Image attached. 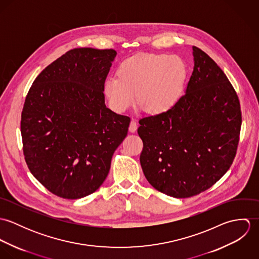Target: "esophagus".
Masks as SVG:
<instances>
[{"mask_svg":"<svg viewBox=\"0 0 259 259\" xmlns=\"http://www.w3.org/2000/svg\"><path fill=\"white\" fill-rule=\"evenodd\" d=\"M137 128H138V121L136 120V119H132V121H131V123H130V127H128V130H130V132L131 133H135L136 131H137Z\"/></svg>","mask_w":259,"mask_h":259,"instance_id":"1","label":"esophagus"}]
</instances>
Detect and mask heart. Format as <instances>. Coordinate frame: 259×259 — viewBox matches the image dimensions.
Masks as SVG:
<instances>
[{
	"instance_id": "heart-1",
	"label": "heart",
	"mask_w": 259,
	"mask_h": 259,
	"mask_svg": "<svg viewBox=\"0 0 259 259\" xmlns=\"http://www.w3.org/2000/svg\"><path fill=\"white\" fill-rule=\"evenodd\" d=\"M187 69L182 58L165 54H139L120 63L104 93L111 109L123 111L136 102L150 114L169 111L181 99Z\"/></svg>"
}]
</instances>
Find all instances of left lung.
I'll use <instances>...</instances> for the list:
<instances>
[{
  "instance_id": "obj_1",
  "label": "left lung",
  "mask_w": 259,
  "mask_h": 259,
  "mask_svg": "<svg viewBox=\"0 0 259 259\" xmlns=\"http://www.w3.org/2000/svg\"><path fill=\"white\" fill-rule=\"evenodd\" d=\"M185 95L169 110L139 120L141 165L156 190L186 198L219 182L235 157L241 127L237 94L218 64L193 47Z\"/></svg>"
}]
</instances>
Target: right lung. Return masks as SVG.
I'll list each match as a JSON object with an SVG mask.
<instances>
[{
  "instance_id": "add662e5",
  "label": "right lung",
  "mask_w": 259,
  "mask_h": 259,
  "mask_svg": "<svg viewBox=\"0 0 259 259\" xmlns=\"http://www.w3.org/2000/svg\"><path fill=\"white\" fill-rule=\"evenodd\" d=\"M112 49L78 48L40 72L21 116L23 151L32 175L52 193L77 199L94 193L127 135L131 117L105 105Z\"/></svg>"
}]
</instances>
